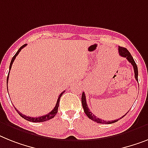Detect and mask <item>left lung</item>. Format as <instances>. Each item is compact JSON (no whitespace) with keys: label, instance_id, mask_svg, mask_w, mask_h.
<instances>
[{"label":"left lung","instance_id":"8db88e82","mask_svg":"<svg viewBox=\"0 0 148 148\" xmlns=\"http://www.w3.org/2000/svg\"><path fill=\"white\" fill-rule=\"evenodd\" d=\"M119 53L121 57H125V58L128 60V61H129V63H131L132 65L133 66L134 73H135V79H136V81L138 82V66L137 65H136V63H135L134 59H133V57H132L131 53H129V51H128L125 47H119ZM82 107H83V109H84V112H85V114L87 115V116L88 117L89 119H91V120H93L94 122H96V123H101V124H111V123H116V122H117L118 120L121 119L122 118H123V117L125 116V115L121 117L120 119H115V120H113V121H106V120H103V119H100V118H97V117L95 116L93 113H91V111H90V110H89L88 107V105H87V103H86V97H85V95L84 92H82Z\"/></svg>","mask_w":148,"mask_h":148}]
</instances>
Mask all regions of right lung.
Wrapping results in <instances>:
<instances>
[{"instance_id": "right-lung-1", "label": "right lung", "mask_w": 148, "mask_h": 148, "mask_svg": "<svg viewBox=\"0 0 148 148\" xmlns=\"http://www.w3.org/2000/svg\"><path fill=\"white\" fill-rule=\"evenodd\" d=\"M25 46H26V44L24 45H23L20 48H19V50H18V51H17L16 53V54L14 55L13 57V58H12V60H11V62H10V70L11 67H12V64H13V61H14V60L16 59V57L17 55L19 54V53L21 51V50L23 49V47H25ZM10 72V71H9ZM8 79H9V74H8V75H7V83L8 82ZM7 90H8V88H7ZM65 91H63L62 93L60 94V95H59V97H58V99H57V103H56V105H55L54 108H53L52 110L50 112V113H48L47 114H46V115H44V116H38V117H30V116H26L25 115H24V114H23V113H21L19 111L17 110L16 109L15 107V110H16V112L18 113H19V116H21L22 117H23V119H26V120L29 121V122H32V123H41V122H45V121H47V120H49V119H52V118H53V117L55 116V115L57 113V111H58V107H59V103H60V97L61 96L63 95V94L64 93Z\"/></svg>"}]
</instances>
